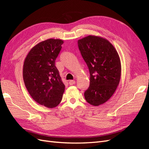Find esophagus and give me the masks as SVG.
<instances>
[{
	"mask_svg": "<svg viewBox=\"0 0 149 149\" xmlns=\"http://www.w3.org/2000/svg\"><path fill=\"white\" fill-rule=\"evenodd\" d=\"M75 83H76V81H74V80H70V81H69L70 85H73Z\"/></svg>",
	"mask_w": 149,
	"mask_h": 149,
	"instance_id": "1",
	"label": "esophagus"
}]
</instances>
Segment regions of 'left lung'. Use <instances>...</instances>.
<instances>
[{"label": "left lung", "instance_id": "8db88e82", "mask_svg": "<svg viewBox=\"0 0 149 149\" xmlns=\"http://www.w3.org/2000/svg\"><path fill=\"white\" fill-rule=\"evenodd\" d=\"M78 48L90 74V84L84 98L94 106L111 98L119 83L120 58L112 45L105 38L89 35L78 41Z\"/></svg>", "mask_w": 149, "mask_h": 149}]
</instances>
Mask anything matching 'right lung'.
<instances>
[{"instance_id":"obj_1","label":"right lung","mask_w":149,"mask_h":149,"mask_svg":"<svg viewBox=\"0 0 149 149\" xmlns=\"http://www.w3.org/2000/svg\"><path fill=\"white\" fill-rule=\"evenodd\" d=\"M63 41L50 38L30 49L23 67L25 86L35 101L49 108L60 103L65 86L55 66Z\"/></svg>"}]
</instances>
